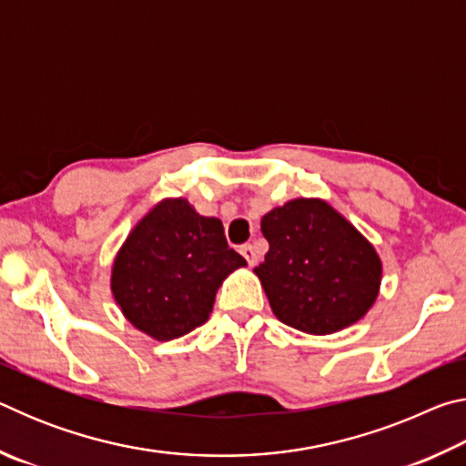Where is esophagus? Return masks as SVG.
Here are the masks:
<instances>
[{
  "label": "esophagus",
  "instance_id": "34e87169",
  "mask_svg": "<svg viewBox=\"0 0 466 466\" xmlns=\"http://www.w3.org/2000/svg\"><path fill=\"white\" fill-rule=\"evenodd\" d=\"M240 255L247 258L248 267H255L258 263V252L255 250V247H252V244H244V247H240Z\"/></svg>",
  "mask_w": 466,
  "mask_h": 466
}]
</instances>
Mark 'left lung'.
Wrapping results in <instances>:
<instances>
[{
	"label": "left lung",
	"mask_w": 466,
	"mask_h": 466,
	"mask_svg": "<svg viewBox=\"0 0 466 466\" xmlns=\"http://www.w3.org/2000/svg\"><path fill=\"white\" fill-rule=\"evenodd\" d=\"M261 232L269 250L252 271L283 325L330 335L372 309L382 283L380 257L329 201L298 197L273 208Z\"/></svg>",
	"instance_id": "obj_1"
}]
</instances>
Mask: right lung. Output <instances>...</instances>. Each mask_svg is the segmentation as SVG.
<instances>
[{"label":"right lung","mask_w":466,"mask_h":466,"mask_svg":"<svg viewBox=\"0 0 466 466\" xmlns=\"http://www.w3.org/2000/svg\"><path fill=\"white\" fill-rule=\"evenodd\" d=\"M247 261L228 247L222 219L197 214L185 197L157 201L116 250L110 291L123 317L156 341L209 319L216 291Z\"/></svg>","instance_id":"1"}]
</instances>
